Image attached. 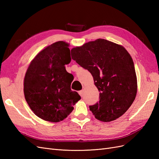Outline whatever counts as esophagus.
Here are the masks:
<instances>
[{"instance_id": "obj_1", "label": "esophagus", "mask_w": 159, "mask_h": 159, "mask_svg": "<svg viewBox=\"0 0 159 159\" xmlns=\"http://www.w3.org/2000/svg\"><path fill=\"white\" fill-rule=\"evenodd\" d=\"M79 94H80V95L81 96V97H82V96H83V94H84V91H83V90L79 91Z\"/></svg>"}]
</instances>
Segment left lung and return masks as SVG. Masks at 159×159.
<instances>
[{
	"label": "left lung",
	"instance_id": "1",
	"mask_svg": "<svg viewBox=\"0 0 159 159\" xmlns=\"http://www.w3.org/2000/svg\"><path fill=\"white\" fill-rule=\"evenodd\" d=\"M71 58L92 75L99 101L89 109L99 121L117 119L131 107L137 84L131 56L122 46L105 39L85 43L71 50Z\"/></svg>",
	"mask_w": 159,
	"mask_h": 159
}]
</instances>
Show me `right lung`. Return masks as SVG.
Returning <instances> with one entry per match:
<instances>
[{
    "label": "right lung",
    "instance_id": "1",
    "mask_svg": "<svg viewBox=\"0 0 159 159\" xmlns=\"http://www.w3.org/2000/svg\"><path fill=\"white\" fill-rule=\"evenodd\" d=\"M69 44L59 41L38 53L31 61L24 81L28 105L38 117L59 122L74 110L81 97L71 90L74 76L65 65L71 61Z\"/></svg>",
    "mask_w": 159,
    "mask_h": 159
}]
</instances>
